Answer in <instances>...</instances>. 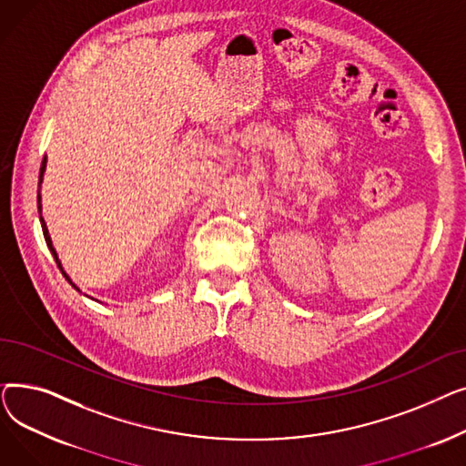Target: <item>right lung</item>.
<instances>
[{"label": "right lung", "instance_id": "obj_1", "mask_svg": "<svg viewBox=\"0 0 466 466\" xmlns=\"http://www.w3.org/2000/svg\"><path fill=\"white\" fill-rule=\"evenodd\" d=\"M45 169H46V155H45V158H43V162H41V169H39V188H37V209H39V220H41V228H43V236H45V241H46V248H48V251L53 253V257H55V260H56V264H58V268H60V272H62V276L69 281V285L73 287V289H77L79 290V287L71 281V278L64 272V268H62V262H60V258H58V253H56V249H55V246H53V239H51V234H48V228H46V223H45V218L41 217V183H43V176H45Z\"/></svg>", "mask_w": 466, "mask_h": 466}]
</instances>
